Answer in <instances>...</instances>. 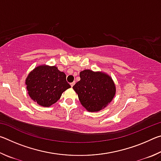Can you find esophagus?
Here are the masks:
<instances>
[{
  "label": "esophagus",
  "instance_id": "1",
  "mask_svg": "<svg viewBox=\"0 0 161 161\" xmlns=\"http://www.w3.org/2000/svg\"><path fill=\"white\" fill-rule=\"evenodd\" d=\"M74 84H75V82H72V83H70V85H71V86H74Z\"/></svg>",
  "mask_w": 161,
  "mask_h": 161
}]
</instances>
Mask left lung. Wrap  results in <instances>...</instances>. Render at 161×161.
I'll return each instance as SVG.
<instances>
[{
    "mask_svg": "<svg viewBox=\"0 0 161 161\" xmlns=\"http://www.w3.org/2000/svg\"><path fill=\"white\" fill-rule=\"evenodd\" d=\"M80 80L73 86L81 105L90 112L104 108L114 99L116 86L109 75L90 69L81 71Z\"/></svg>",
    "mask_w": 161,
    "mask_h": 161,
    "instance_id": "1",
    "label": "left lung"
}]
</instances>
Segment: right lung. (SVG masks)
<instances>
[{
    "label": "right lung",
    "instance_id": "1",
    "mask_svg": "<svg viewBox=\"0 0 161 161\" xmlns=\"http://www.w3.org/2000/svg\"><path fill=\"white\" fill-rule=\"evenodd\" d=\"M25 84L30 97L42 107H50L71 86L66 75L55 66L40 65L29 73Z\"/></svg>",
    "mask_w": 161,
    "mask_h": 161
}]
</instances>
